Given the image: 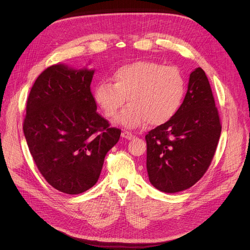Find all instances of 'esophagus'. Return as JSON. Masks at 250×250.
I'll return each mask as SVG.
<instances>
[{
  "label": "esophagus",
  "mask_w": 250,
  "mask_h": 250,
  "mask_svg": "<svg viewBox=\"0 0 250 250\" xmlns=\"http://www.w3.org/2000/svg\"><path fill=\"white\" fill-rule=\"evenodd\" d=\"M122 137L124 138V139H126V140H132V139H134V135L132 134V133H129V132H123L122 133Z\"/></svg>",
  "instance_id": "obj_1"
}]
</instances>
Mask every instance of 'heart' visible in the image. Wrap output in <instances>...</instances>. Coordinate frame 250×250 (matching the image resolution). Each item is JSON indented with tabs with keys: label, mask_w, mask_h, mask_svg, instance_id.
Returning a JSON list of instances; mask_svg holds the SVG:
<instances>
[{
	"label": "heart",
	"mask_w": 250,
	"mask_h": 250,
	"mask_svg": "<svg viewBox=\"0 0 250 250\" xmlns=\"http://www.w3.org/2000/svg\"><path fill=\"white\" fill-rule=\"evenodd\" d=\"M113 83L100 81L94 88V99L104 115L112 118L125 104L129 105L116 118L126 128L150 124L162 125L178 112L186 93L180 71L151 61L124 64L112 74Z\"/></svg>",
	"instance_id": "1"
}]
</instances>
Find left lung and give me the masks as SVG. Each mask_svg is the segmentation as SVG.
<instances>
[{
  "label": "left lung",
  "instance_id": "1",
  "mask_svg": "<svg viewBox=\"0 0 250 250\" xmlns=\"http://www.w3.org/2000/svg\"><path fill=\"white\" fill-rule=\"evenodd\" d=\"M221 129L211 86L204 70L196 68L178 112L145 137L152 186L168 193L192 187L213 160Z\"/></svg>",
  "mask_w": 250,
  "mask_h": 250
}]
</instances>
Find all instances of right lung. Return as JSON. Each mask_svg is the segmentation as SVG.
I'll list each match as a JSON object with an SVG mask.
<instances>
[{"label":"right lung","instance_id":"1","mask_svg":"<svg viewBox=\"0 0 250 250\" xmlns=\"http://www.w3.org/2000/svg\"><path fill=\"white\" fill-rule=\"evenodd\" d=\"M93 75L51 65L37 77L26 104L23 132L32 158L49 185L68 194L95 185L105 155L121 137L96 111Z\"/></svg>","mask_w":250,"mask_h":250}]
</instances>
